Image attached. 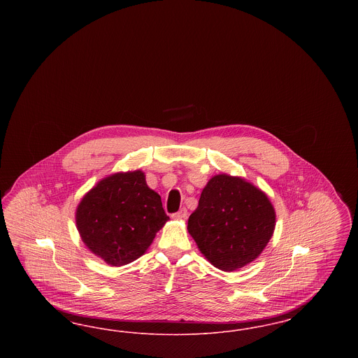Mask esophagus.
Wrapping results in <instances>:
<instances>
[{"label":"esophagus","mask_w":358,"mask_h":358,"mask_svg":"<svg viewBox=\"0 0 358 358\" xmlns=\"http://www.w3.org/2000/svg\"><path fill=\"white\" fill-rule=\"evenodd\" d=\"M171 217H173L174 220H185L187 217V210L185 208H182V209H180L177 213H173Z\"/></svg>","instance_id":"obj_1"}]
</instances>
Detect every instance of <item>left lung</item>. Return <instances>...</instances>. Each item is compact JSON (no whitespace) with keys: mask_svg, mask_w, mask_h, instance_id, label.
<instances>
[{"mask_svg":"<svg viewBox=\"0 0 358 358\" xmlns=\"http://www.w3.org/2000/svg\"><path fill=\"white\" fill-rule=\"evenodd\" d=\"M275 224V208L260 187L222 173L203 189L187 232L212 266L232 273L259 257L273 238Z\"/></svg>","mask_w":358,"mask_h":358,"instance_id":"obj_1","label":"left lung"}]
</instances>
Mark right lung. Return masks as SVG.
Instances as JSON below:
<instances>
[{
	"instance_id": "right-lung-1",
	"label": "right lung",
	"mask_w": 358,
	"mask_h": 358,
	"mask_svg": "<svg viewBox=\"0 0 358 358\" xmlns=\"http://www.w3.org/2000/svg\"><path fill=\"white\" fill-rule=\"evenodd\" d=\"M75 222L85 247L108 266L120 267L148 251L169 216L138 169L98 181L78 204Z\"/></svg>"
}]
</instances>
